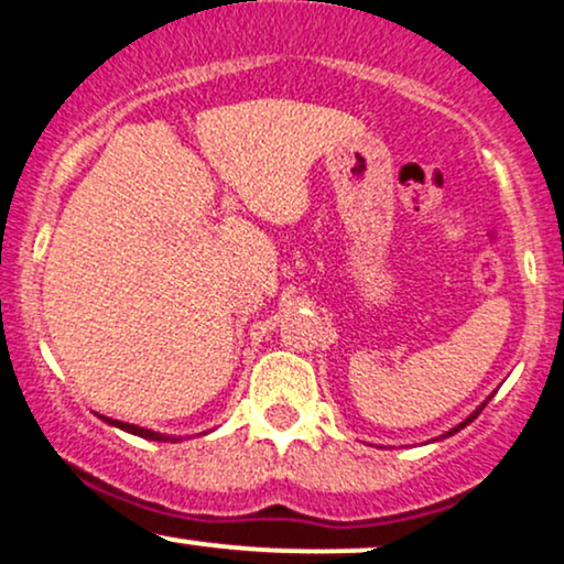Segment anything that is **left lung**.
I'll return each instance as SVG.
<instances>
[{
  "label": "left lung",
  "instance_id": "obj_1",
  "mask_svg": "<svg viewBox=\"0 0 564 564\" xmlns=\"http://www.w3.org/2000/svg\"><path fill=\"white\" fill-rule=\"evenodd\" d=\"M488 400H490V398H488ZM488 400H485V403H488ZM485 403H482V405H477V408H475V411H471V413H469V416H467V419H464V422H462V424H456V426H453V430H448V432H445V435H443V437H451V435H456V432H458V430H464V426H467V424H471V422H475V419H477V416H480V411H482V408H485Z\"/></svg>",
  "mask_w": 564,
  "mask_h": 564
}]
</instances>
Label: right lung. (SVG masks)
Listing matches in <instances>:
<instances>
[{"label":"right lung","mask_w":564,"mask_h":564,"mask_svg":"<svg viewBox=\"0 0 564 564\" xmlns=\"http://www.w3.org/2000/svg\"><path fill=\"white\" fill-rule=\"evenodd\" d=\"M100 416V413H97ZM102 422L111 424V426H119V430L129 432V435H138V437H145V440H159V443H180L183 437H174V435H164V432H153V430H145V426H138V424H127V422H119V419H108V416H100Z\"/></svg>","instance_id":"1"}]
</instances>
